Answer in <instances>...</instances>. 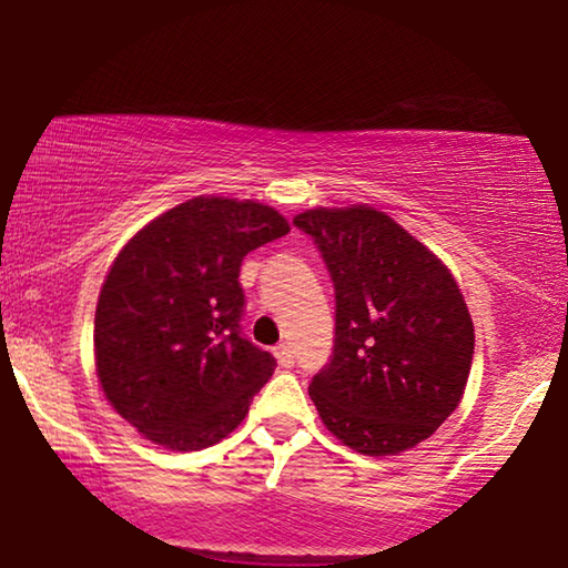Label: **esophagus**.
I'll list each match as a JSON object with an SVG mask.
<instances>
[{"instance_id": "obj_1", "label": "esophagus", "mask_w": 568, "mask_h": 568, "mask_svg": "<svg viewBox=\"0 0 568 568\" xmlns=\"http://www.w3.org/2000/svg\"><path fill=\"white\" fill-rule=\"evenodd\" d=\"M274 356H276V362H278V367H284V369H290V367H294V354H292V348L290 346H276L274 348Z\"/></svg>"}]
</instances>
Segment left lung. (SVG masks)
Here are the masks:
<instances>
[{
  "mask_svg": "<svg viewBox=\"0 0 568 568\" xmlns=\"http://www.w3.org/2000/svg\"><path fill=\"white\" fill-rule=\"evenodd\" d=\"M336 290L333 354L310 383L323 424L369 457L432 437L468 383L476 333L457 282L429 247L372 206L310 209Z\"/></svg>",
  "mask_w": 568,
  "mask_h": 568,
  "instance_id": "left-lung-1",
  "label": "left lung"
}]
</instances>
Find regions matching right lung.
<instances>
[{"instance_id":"1","label":"right lung","mask_w":568,"mask_h":568,"mask_svg":"<svg viewBox=\"0 0 568 568\" xmlns=\"http://www.w3.org/2000/svg\"><path fill=\"white\" fill-rule=\"evenodd\" d=\"M286 232L276 209L199 196L123 245L98 297L95 367L142 437L191 453L243 422L276 359L243 336L240 266Z\"/></svg>"}]
</instances>
